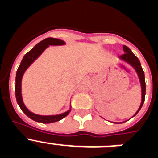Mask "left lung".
<instances>
[{"label":"left lung","mask_w":158,"mask_h":158,"mask_svg":"<svg viewBox=\"0 0 158 158\" xmlns=\"http://www.w3.org/2000/svg\"><path fill=\"white\" fill-rule=\"evenodd\" d=\"M123 51H124V54L121 55L120 58L122 60H123L124 62H127L128 64H130V65L133 67L135 70H136L137 73H138V76H139V81H140L141 88H142V102H141L140 107H139V110H138L137 112L133 115L134 117L138 114V112H139V111H140L142 105H143V104H144L145 96H146V81H145V74H144V71H143V69H142V65H141L140 61H139V58H137L135 54H133V52L130 50L129 47L123 45Z\"/></svg>","instance_id":"8db88e82"}]
</instances>
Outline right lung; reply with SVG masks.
<instances>
[{"instance_id":"1","label":"right lung","mask_w":158,"mask_h":158,"mask_svg":"<svg viewBox=\"0 0 158 158\" xmlns=\"http://www.w3.org/2000/svg\"><path fill=\"white\" fill-rule=\"evenodd\" d=\"M64 44H65V42L61 40H58V39H55V38H47V39L43 40V41L40 42L38 44H36L30 51H28L27 54H25L23 59H22L21 62H20V65H19L17 71H16L15 91H16V101H17V104H19L20 109L23 111V112L24 113L25 115L30 118H31L32 120L35 121V122L41 123H51L57 122V121L61 120L63 118H65V116H67L71 111V109H69L67 111H65V112L60 114V115H36L35 113H32L31 111H29L26 107V106L24 105L23 102V99H22L21 93L22 77H23V75L25 71H26V69L33 63L35 60H36L39 58L40 54L49 46H58L64 45Z\"/></svg>"}]
</instances>
